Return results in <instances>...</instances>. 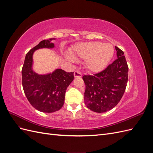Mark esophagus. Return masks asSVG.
<instances>
[{"label":"esophagus","instance_id":"esophagus-1","mask_svg":"<svg viewBox=\"0 0 153 153\" xmlns=\"http://www.w3.org/2000/svg\"><path fill=\"white\" fill-rule=\"evenodd\" d=\"M82 73L80 72V71H75L74 72V76H75V78H76V77H82Z\"/></svg>","mask_w":153,"mask_h":153}]
</instances>
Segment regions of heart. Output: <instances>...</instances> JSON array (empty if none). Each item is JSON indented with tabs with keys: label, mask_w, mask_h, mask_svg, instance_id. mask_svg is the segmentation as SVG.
Instances as JSON below:
<instances>
[{
	"label": "heart",
	"mask_w": 153,
	"mask_h": 153,
	"mask_svg": "<svg viewBox=\"0 0 153 153\" xmlns=\"http://www.w3.org/2000/svg\"><path fill=\"white\" fill-rule=\"evenodd\" d=\"M114 54L113 46L109 43L91 41L78 44L68 59L71 61L76 59L86 60L85 66L92 73H100L108 66Z\"/></svg>",
	"instance_id": "heart-1"
}]
</instances>
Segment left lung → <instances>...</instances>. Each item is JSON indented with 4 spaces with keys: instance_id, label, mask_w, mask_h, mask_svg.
Instances as JSON below:
<instances>
[{
    "instance_id": "left-lung-1",
    "label": "left lung",
    "mask_w": 153,
    "mask_h": 153,
    "mask_svg": "<svg viewBox=\"0 0 153 153\" xmlns=\"http://www.w3.org/2000/svg\"><path fill=\"white\" fill-rule=\"evenodd\" d=\"M115 50L117 59L105 70L82 77L85 84L84 102L93 112L103 113L114 108L126 89L128 66L124 52L117 47Z\"/></svg>"
}]
</instances>
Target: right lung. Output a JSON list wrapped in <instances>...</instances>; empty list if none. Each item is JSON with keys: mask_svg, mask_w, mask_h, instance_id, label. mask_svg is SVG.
<instances>
[{"mask_svg": "<svg viewBox=\"0 0 153 153\" xmlns=\"http://www.w3.org/2000/svg\"><path fill=\"white\" fill-rule=\"evenodd\" d=\"M55 38L41 41L26 54L22 70V85L25 94L31 105L40 112L52 113L61 109L64 103L68 87L74 79L73 72L67 73L56 69L43 75L33 70V54L42 48L52 49Z\"/></svg>", "mask_w": 153, "mask_h": 153, "instance_id": "1", "label": "right lung"}]
</instances>
